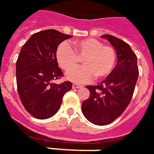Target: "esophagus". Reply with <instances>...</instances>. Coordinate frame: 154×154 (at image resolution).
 Instances as JSON below:
<instances>
[{
	"label": "esophagus",
	"instance_id": "obj_1",
	"mask_svg": "<svg viewBox=\"0 0 154 154\" xmlns=\"http://www.w3.org/2000/svg\"><path fill=\"white\" fill-rule=\"evenodd\" d=\"M82 85H78V84H73V88L74 89H79V88H81Z\"/></svg>",
	"mask_w": 154,
	"mask_h": 154
}]
</instances>
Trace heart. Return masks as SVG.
I'll list each match as a JSON object with an SVG mask.
<instances>
[{"label": "heart", "instance_id": "1", "mask_svg": "<svg viewBox=\"0 0 154 154\" xmlns=\"http://www.w3.org/2000/svg\"><path fill=\"white\" fill-rule=\"evenodd\" d=\"M75 51L66 42L61 43L56 51L60 66L69 70L79 64V58L83 59V67L71 70L66 74L67 79L74 82H88L95 76L97 79L105 78L112 72L116 60V54L109 45H103L100 40L87 38L75 43Z\"/></svg>", "mask_w": 154, "mask_h": 154}]
</instances>
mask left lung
I'll list each match as a JSON object with an SVG mask.
<instances>
[{
	"label": "left lung",
	"mask_w": 154,
	"mask_h": 154,
	"mask_svg": "<svg viewBox=\"0 0 154 154\" xmlns=\"http://www.w3.org/2000/svg\"><path fill=\"white\" fill-rule=\"evenodd\" d=\"M115 49L117 65L98 85H87L89 97L82 103L85 117L92 124L107 125L120 116L130 103L138 80L137 56L129 45L117 37L103 35Z\"/></svg>",
	"instance_id": "left-lung-1"
}]
</instances>
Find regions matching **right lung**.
<instances>
[{"label": "right lung", "instance_id": "obj_1", "mask_svg": "<svg viewBox=\"0 0 154 154\" xmlns=\"http://www.w3.org/2000/svg\"><path fill=\"white\" fill-rule=\"evenodd\" d=\"M69 38L58 30H42L32 35L20 49L16 61L17 91L23 106L36 119L54 116L65 94L72 89L69 81L54 83L63 75L58 67L57 48Z\"/></svg>", "mask_w": 154, "mask_h": 154}]
</instances>
